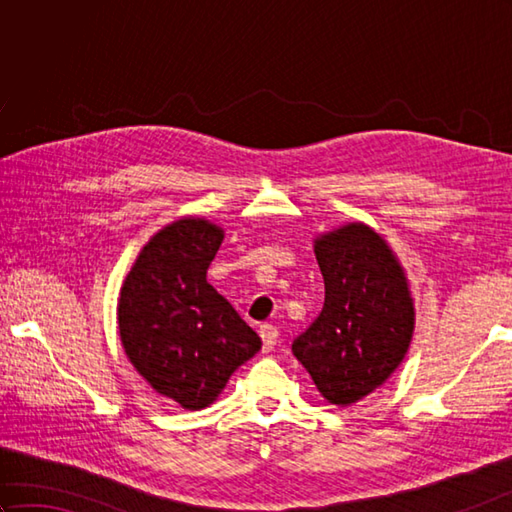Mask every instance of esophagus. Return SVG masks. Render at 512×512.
Segmentation results:
<instances>
[{"label":"esophagus","instance_id":"1","mask_svg":"<svg viewBox=\"0 0 512 512\" xmlns=\"http://www.w3.org/2000/svg\"><path fill=\"white\" fill-rule=\"evenodd\" d=\"M259 336H262V341H264V352L275 350V345L279 341V330L275 328V325L264 323L262 328H259Z\"/></svg>","mask_w":512,"mask_h":512}]
</instances>
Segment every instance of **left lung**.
I'll use <instances>...</instances> for the list:
<instances>
[{"instance_id":"1","label":"left lung","mask_w":512,"mask_h":512,"mask_svg":"<svg viewBox=\"0 0 512 512\" xmlns=\"http://www.w3.org/2000/svg\"><path fill=\"white\" fill-rule=\"evenodd\" d=\"M325 284L323 310L292 341V354L334 405H350L383 385L405 356L413 306L389 246L363 224L314 244Z\"/></svg>"}]
</instances>
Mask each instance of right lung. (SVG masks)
Segmentation results:
<instances>
[{"label":"right lung","instance_id":"add662e5","mask_svg":"<svg viewBox=\"0 0 512 512\" xmlns=\"http://www.w3.org/2000/svg\"><path fill=\"white\" fill-rule=\"evenodd\" d=\"M222 231L206 220L162 228L138 255L118 301L129 361L158 394L204 409L262 339L206 281Z\"/></svg>","mask_w":512,"mask_h":512}]
</instances>
